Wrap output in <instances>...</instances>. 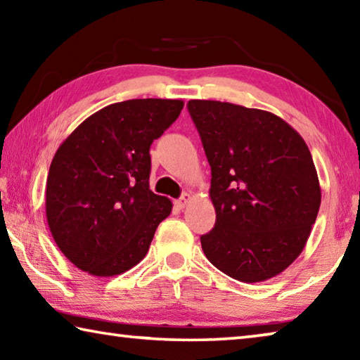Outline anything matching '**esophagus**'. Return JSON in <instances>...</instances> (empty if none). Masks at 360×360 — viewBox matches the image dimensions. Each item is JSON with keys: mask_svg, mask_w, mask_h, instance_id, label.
<instances>
[{"mask_svg": "<svg viewBox=\"0 0 360 360\" xmlns=\"http://www.w3.org/2000/svg\"><path fill=\"white\" fill-rule=\"evenodd\" d=\"M191 193H182V197L179 200H176V206H178V208H184V206L191 202Z\"/></svg>", "mask_w": 360, "mask_h": 360, "instance_id": "esophagus-1", "label": "esophagus"}]
</instances>
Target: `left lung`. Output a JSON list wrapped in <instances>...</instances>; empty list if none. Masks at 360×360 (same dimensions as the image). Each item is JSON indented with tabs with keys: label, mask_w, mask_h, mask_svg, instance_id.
Wrapping results in <instances>:
<instances>
[{
	"label": "left lung",
	"mask_w": 360,
	"mask_h": 360,
	"mask_svg": "<svg viewBox=\"0 0 360 360\" xmlns=\"http://www.w3.org/2000/svg\"><path fill=\"white\" fill-rule=\"evenodd\" d=\"M187 108L211 167L216 224L200 236L205 255L241 283L279 275L302 254L321 206L307 143L262 109L212 100Z\"/></svg>",
	"instance_id": "8db88e82"
}]
</instances>
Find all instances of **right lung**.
I'll return each mask as SVG.
<instances>
[{
  "instance_id": "right-lung-1",
  "label": "right lung",
  "mask_w": 360,
  "mask_h": 360,
  "mask_svg": "<svg viewBox=\"0 0 360 360\" xmlns=\"http://www.w3.org/2000/svg\"><path fill=\"white\" fill-rule=\"evenodd\" d=\"M182 108V100L114 103L60 144L47 174L46 216L58 249L79 270L122 275L148 254L173 208L149 188V149Z\"/></svg>"
}]
</instances>
